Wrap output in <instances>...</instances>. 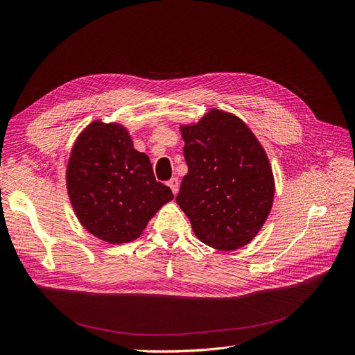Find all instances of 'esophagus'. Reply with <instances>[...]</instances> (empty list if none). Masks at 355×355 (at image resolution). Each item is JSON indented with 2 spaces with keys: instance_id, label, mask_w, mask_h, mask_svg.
<instances>
[{
  "instance_id": "34e87169",
  "label": "esophagus",
  "mask_w": 355,
  "mask_h": 355,
  "mask_svg": "<svg viewBox=\"0 0 355 355\" xmlns=\"http://www.w3.org/2000/svg\"><path fill=\"white\" fill-rule=\"evenodd\" d=\"M167 185L170 187L171 192H173V194L176 196V194H178V189H179V180H178V178H171V179L167 182Z\"/></svg>"
}]
</instances>
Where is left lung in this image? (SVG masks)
<instances>
[{"label": "left lung", "mask_w": 355, "mask_h": 355, "mask_svg": "<svg viewBox=\"0 0 355 355\" xmlns=\"http://www.w3.org/2000/svg\"><path fill=\"white\" fill-rule=\"evenodd\" d=\"M179 130L188 173L176 201L192 231L218 250L249 244L263 227L275 194L261 142L237 115L216 108Z\"/></svg>", "instance_id": "obj_1"}]
</instances>
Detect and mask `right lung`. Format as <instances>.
<instances>
[{"label": "right lung", "mask_w": 355, "mask_h": 355, "mask_svg": "<svg viewBox=\"0 0 355 355\" xmlns=\"http://www.w3.org/2000/svg\"><path fill=\"white\" fill-rule=\"evenodd\" d=\"M67 189L75 214L94 237L110 244L141 237L154 214L173 200L157 182L145 153L118 123L94 120L78 135L67 167Z\"/></svg>", "instance_id": "add662e5"}]
</instances>
